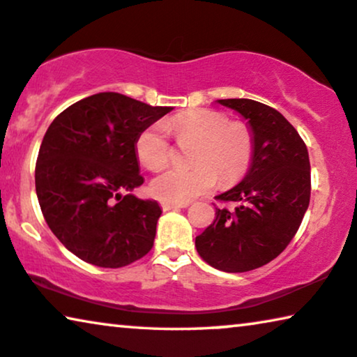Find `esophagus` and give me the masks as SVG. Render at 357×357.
Returning <instances> with one entry per match:
<instances>
[{"mask_svg":"<svg viewBox=\"0 0 357 357\" xmlns=\"http://www.w3.org/2000/svg\"><path fill=\"white\" fill-rule=\"evenodd\" d=\"M189 204H174V202H162V208L167 210H178V208H185Z\"/></svg>","mask_w":357,"mask_h":357,"instance_id":"34e87169","label":"esophagus"}]
</instances>
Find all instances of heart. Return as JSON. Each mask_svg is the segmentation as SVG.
<instances>
[{
  "label": "heart",
  "mask_w": 357,
  "mask_h": 357,
  "mask_svg": "<svg viewBox=\"0 0 357 357\" xmlns=\"http://www.w3.org/2000/svg\"><path fill=\"white\" fill-rule=\"evenodd\" d=\"M179 146H192L189 169L172 168L152 179L151 189L165 202L188 204L215 188L238 183L252 167L257 139L252 126L231 121L222 112L192 109L173 115L165 121ZM136 157L146 168L157 172L172 158V146L160 125H151L136 139Z\"/></svg>",
  "instance_id": "obj_1"
}]
</instances>
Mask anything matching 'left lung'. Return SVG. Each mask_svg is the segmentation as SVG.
I'll return each mask as SVG.
<instances>
[{
    "label": "left lung",
    "instance_id": "left-lung-1",
    "mask_svg": "<svg viewBox=\"0 0 357 357\" xmlns=\"http://www.w3.org/2000/svg\"><path fill=\"white\" fill-rule=\"evenodd\" d=\"M218 102L245 116L257 151L242 183L215 197L232 208H216V220L195 237V248L213 268L247 273L278 258L295 237L310 205V155L280 112L252 99Z\"/></svg>",
    "mask_w": 357,
    "mask_h": 357
}]
</instances>
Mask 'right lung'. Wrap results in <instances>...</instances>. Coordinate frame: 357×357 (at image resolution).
I'll use <instances>...</instances> for the list:
<instances>
[{"label":"right lung","instance_id":"1","mask_svg":"<svg viewBox=\"0 0 357 357\" xmlns=\"http://www.w3.org/2000/svg\"><path fill=\"white\" fill-rule=\"evenodd\" d=\"M169 110L99 93L47 128L35 167L36 195L52 234L83 261L123 268L151 252L160 206L121 192L144 183L136 139Z\"/></svg>","mask_w":357,"mask_h":357}]
</instances>
